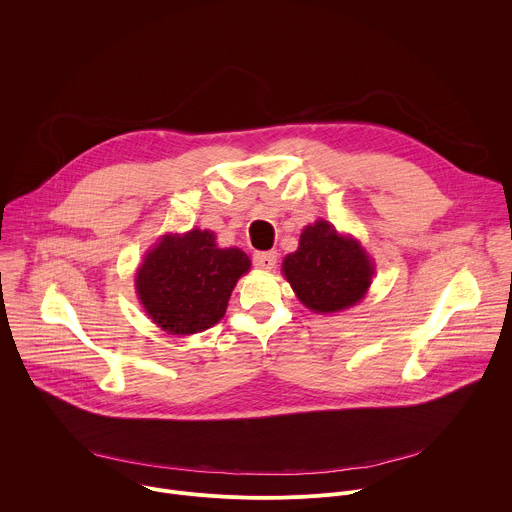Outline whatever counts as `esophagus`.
<instances>
[{
    "instance_id": "esophagus-1",
    "label": "esophagus",
    "mask_w": 512,
    "mask_h": 512,
    "mask_svg": "<svg viewBox=\"0 0 512 512\" xmlns=\"http://www.w3.org/2000/svg\"><path fill=\"white\" fill-rule=\"evenodd\" d=\"M275 263H277V253L275 251H257L253 255V265L259 267V269L269 271V269L275 267Z\"/></svg>"
}]
</instances>
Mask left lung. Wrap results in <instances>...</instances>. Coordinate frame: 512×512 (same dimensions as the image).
Returning <instances> with one entry per match:
<instances>
[{"label":"left lung","instance_id":"obj_1","mask_svg":"<svg viewBox=\"0 0 512 512\" xmlns=\"http://www.w3.org/2000/svg\"><path fill=\"white\" fill-rule=\"evenodd\" d=\"M281 271L308 310L334 314L367 296L375 265L356 239L316 221L302 231L298 251L283 259Z\"/></svg>","mask_w":512,"mask_h":512}]
</instances>
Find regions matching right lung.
I'll return each instance as SVG.
<instances>
[{
  "instance_id": "add662e5",
  "label": "right lung",
  "mask_w": 512,
  "mask_h": 512,
  "mask_svg": "<svg viewBox=\"0 0 512 512\" xmlns=\"http://www.w3.org/2000/svg\"><path fill=\"white\" fill-rule=\"evenodd\" d=\"M251 259L237 247L221 249L212 231L164 235L135 273L137 298L168 334L188 336L214 326Z\"/></svg>"
}]
</instances>
